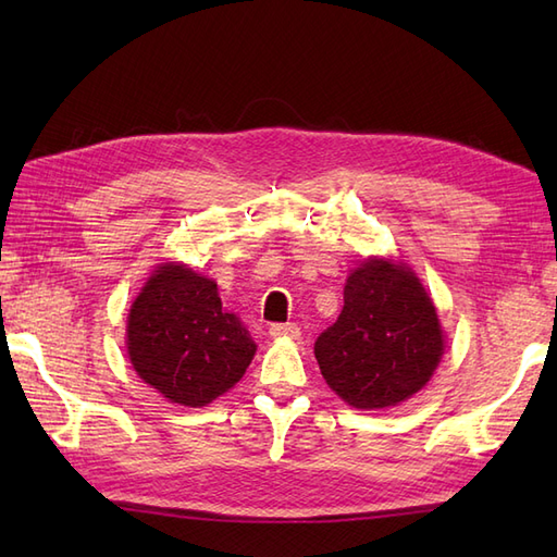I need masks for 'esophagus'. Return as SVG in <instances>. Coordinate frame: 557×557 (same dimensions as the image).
Returning <instances> with one entry per match:
<instances>
[{
  "mask_svg": "<svg viewBox=\"0 0 557 557\" xmlns=\"http://www.w3.org/2000/svg\"><path fill=\"white\" fill-rule=\"evenodd\" d=\"M269 334L276 339H299V327L295 323H274L269 327Z\"/></svg>",
  "mask_w": 557,
  "mask_h": 557,
  "instance_id": "obj_1",
  "label": "esophagus"
}]
</instances>
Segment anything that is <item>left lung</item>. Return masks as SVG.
I'll return each mask as SVG.
<instances>
[{
    "label": "left lung",
    "mask_w": 557,
    "mask_h": 557,
    "mask_svg": "<svg viewBox=\"0 0 557 557\" xmlns=\"http://www.w3.org/2000/svg\"><path fill=\"white\" fill-rule=\"evenodd\" d=\"M313 352L320 374L350 407L385 409L428 385L444 356V332L407 264L369 258L348 274L344 309Z\"/></svg>",
    "instance_id": "obj_1"
}]
</instances>
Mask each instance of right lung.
Listing matches in <instances>:
<instances>
[{
    "label": "right lung",
    "mask_w": 557,
    "mask_h": 557,
    "mask_svg": "<svg viewBox=\"0 0 557 557\" xmlns=\"http://www.w3.org/2000/svg\"><path fill=\"white\" fill-rule=\"evenodd\" d=\"M242 320L223 309L215 281L160 264L127 315V356L148 385L183 407H207L239 383L256 356Z\"/></svg>",
    "instance_id": "right-lung-1"
}]
</instances>
